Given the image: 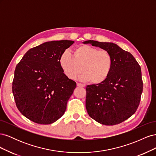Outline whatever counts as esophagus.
I'll return each mask as SVG.
<instances>
[{"label": "esophagus", "mask_w": 156, "mask_h": 156, "mask_svg": "<svg viewBox=\"0 0 156 156\" xmlns=\"http://www.w3.org/2000/svg\"><path fill=\"white\" fill-rule=\"evenodd\" d=\"M77 86L78 87H82V88H84V85L83 84H81V83H77Z\"/></svg>", "instance_id": "esophagus-1"}]
</instances>
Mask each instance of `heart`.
<instances>
[{"instance_id": "heart-1", "label": "heart", "mask_w": 156, "mask_h": 156, "mask_svg": "<svg viewBox=\"0 0 156 156\" xmlns=\"http://www.w3.org/2000/svg\"><path fill=\"white\" fill-rule=\"evenodd\" d=\"M59 64L66 76L70 79L76 78L82 71L83 73L79 77L81 81H92L99 84L109 75L112 58L107 51H98L90 45H82L73 50L72 55L68 52L61 55Z\"/></svg>"}]
</instances>
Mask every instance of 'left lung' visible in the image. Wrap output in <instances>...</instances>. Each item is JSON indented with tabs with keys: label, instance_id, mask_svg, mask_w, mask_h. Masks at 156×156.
<instances>
[{
	"label": "left lung",
	"instance_id": "8db88e82",
	"mask_svg": "<svg viewBox=\"0 0 156 156\" xmlns=\"http://www.w3.org/2000/svg\"><path fill=\"white\" fill-rule=\"evenodd\" d=\"M109 52L111 71L104 81L87 87L88 114L101 124L112 126L129 119L136 111L143 92L141 69L130 53L112 42L83 41Z\"/></svg>",
	"mask_w": 156,
	"mask_h": 156
}]
</instances>
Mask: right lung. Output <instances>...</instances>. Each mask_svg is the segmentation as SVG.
I'll return each mask as SVG.
<instances>
[{"label": "right lung", "instance_id": "add662e5", "mask_svg": "<svg viewBox=\"0 0 156 156\" xmlns=\"http://www.w3.org/2000/svg\"><path fill=\"white\" fill-rule=\"evenodd\" d=\"M72 40L47 41L28 51L17 65L12 92L17 107L28 119L50 124L66 110L76 83L66 76L59 64Z\"/></svg>", "mask_w": 156, "mask_h": 156}]
</instances>
